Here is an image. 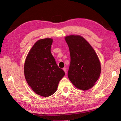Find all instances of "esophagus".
<instances>
[{
  "instance_id": "esophagus-1",
  "label": "esophagus",
  "mask_w": 121,
  "mask_h": 121,
  "mask_svg": "<svg viewBox=\"0 0 121 121\" xmlns=\"http://www.w3.org/2000/svg\"><path fill=\"white\" fill-rule=\"evenodd\" d=\"M63 70L64 71V72H65V73H67V69H66V68H63Z\"/></svg>"
}]
</instances>
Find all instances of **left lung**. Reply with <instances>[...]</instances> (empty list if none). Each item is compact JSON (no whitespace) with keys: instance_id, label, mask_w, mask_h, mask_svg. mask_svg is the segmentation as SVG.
I'll use <instances>...</instances> for the list:
<instances>
[{"instance_id":"obj_1","label":"left lung","mask_w":121,"mask_h":121,"mask_svg":"<svg viewBox=\"0 0 121 121\" xmlns=\"http://www.w3.org/2000/svg\"><path fill=\"white\" fill-rule=\"evenodd\" d=\"M65 40L69 46L71 61L68 78L77 88L86 90L92 87L99 77L101 65L94 50L80 36L70 35Z\"/></svg>"}]
</instances>
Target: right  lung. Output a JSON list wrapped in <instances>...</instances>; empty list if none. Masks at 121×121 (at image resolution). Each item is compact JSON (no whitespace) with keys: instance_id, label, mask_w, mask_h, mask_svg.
Here are the masks:
<instances>
[{"instance_id":"1","label":"right lung","mask_w":121,"mask_h":121,"mask_svg":"<svg viewBox=\"0 0 121 121\" xmlns=\"http://www.w3.org/2000/svg\"><path fill=\"white\" fill-rule=\"evenodd\" d=\"M52 39L38 40L25 60L24 74L28 85L39 95L47 97L56 92L65 73L57 65L50 52Z\"/></svg>"}]
</instances>
